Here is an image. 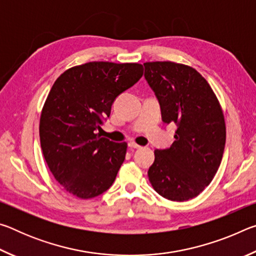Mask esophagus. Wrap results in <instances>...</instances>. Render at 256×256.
<instances>
[{
    "instance_id": "34e87169",
    "label": "esophagus",
    "mask_w": 256,
    "mask_h": 256,
    "mask_svg": "<svg viewBox=\"0 0 256 256\" xmlns=\"http://www.w3.org/2000/svg\"><path fill=\"white\" fill-rule=\"evenodd\" d=\"M128 146L130 148H133V149H138V148H141V146H138V144H136V142H130L128 144Z\"/></svg>"
}]
</instances>
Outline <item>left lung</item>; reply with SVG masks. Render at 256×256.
Instances as JSON below:
<instances>
[{
    "mask_svg": "<svg viewBox=\"0 0 256 256\" xmlns=\"http://www.w3.org/2000/svg\"><path fill=\"white\" fill-rule=\"evenodd\" d=\"M144 66L162 122L177 126L170 148L154 150L149 180L162 198L188 201L211 183L222 162L226 144L222 107L206 80L193 68L174 62Z\"/></svg>",
    "mask_w": 256,
    "mask_h": 256,
    "instance_id": "left-lung-1",
    "label": "left lung"
}]
</instances>
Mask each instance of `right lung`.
I'll list each match as a JSON object with an SVG mask.
<instances>
[{
    "mask_svg": "<svg viewBox=\"0 0 256 256\" xmlns=\"http://www.w3.org/2000/svg\"><path fill=\"white\" fill-rule=\"evenodd\" d=\"M142 76L138 63L89 62L54 82L40 116V146L52 174L72 196L92 198L114 183L128 144L94 131L110 118L115 99Z\"/></svg>",
    "mask_w": 256,
    "mask_h": 256,
    "instance_id": "obj_1",
    "label": "right lung"
}]
</instances>
